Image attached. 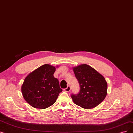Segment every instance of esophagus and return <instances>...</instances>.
I'll return each mask as SVG.
<instances>
[{"label": "esophagus", "mask_w": 133, "mask_h": 133, "mask_svg": "<svg viewBox=\"0 0 133 133\" xmlns=\"http://www.w3.org/2000/svg\"><path fill=\"white\" fill-rule=\"evenodd\" d=\"M64 90H65V91H66V92H70V91H71V87H70V86H68L67 88H66Z\"/></svg>", "instance_id": "1"}]
</instances>
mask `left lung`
Here are the masks:
<instances>
[{"label": "left lung", "mask_w": 133, "mask_h": 133, "mask_svg": "<svg viewBox=\"0 0 133 133\" xmlns=\"http://www.w3.org/2000/svg\"><path fill=\"white\" fill-rule=\"evenodd\" d=\"M73 70L80 86L79 93L71 95L74 103L88 109L98 105L107 95L108 85L104 77L86 64L73 67Z\"/></svg>", "instance_id": "8db88e82"}]
</instances>
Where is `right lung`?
Listing matches in <instances>:
<instances>
[{
  "instance_id": "right-lung-1",
  "label": "right lung",
  "mask_w": 133,
  "mask_h": 133,
  "mask_svg": "<svg viewBox=\"0 0 133 133\" xmlns=\"http://www.w3.org/2000/svg\"><path fill=\"white\" fill-rule=\"evenodd\" d=\"M55 70L54 66L45 64L30 73L24 79L21 86L22 94L31 107L44 109L55 103L62 91L59 80L54 77Z\"/></svg>"
}]
</instances>
